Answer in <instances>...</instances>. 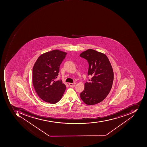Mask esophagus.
<instances>
[{
    "instance_id": "esophagus-1",
    "label": "esophagus",
    "mask_w": 147,
    "mask_h": 147,
    "mask_svg": "<svg viewBox=\"0 0 147 147\" xmlns=\"http://www.w3.org/2000/svg\"><path fill=\"white\" fill-rule=\"evenodd\" d=\"M69 85H70V87H74L76 86V84L74 83H69Z\"/></svg>"
}]
</instances>
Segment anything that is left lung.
<instances>
[{"label": "left lung", "instance_id": "8db88e82", "mask_svg": "<svg viewBox=\"0 0 147 147\" xmlns=\"http://www.w3.org/2000/svg\"><path fill=\"white\" fill-rule=\"evenodd\" d=\"M80 55L87 60L88 74L92 76L90 82L84 84L80 98L88 105L96 104L104 100L111 91L113 80L112 67L107 56L95 50L88 49Z\"/></svg>", "mask_w": 147, "mask_h": 147}]
</instances>
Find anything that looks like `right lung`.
Returning <instances> with one entry per match:
<instances>
[{"mask_svg":"<svg viewBox=\"0 0 147 147\" xmlns=\"http://www.w3.org/2000/svg\"><path fill=\"white\" fill-rule=\"evenodd\" d=\"M67 53L59 50L40 55L32 69V84L41 99L49 103H57L63 96L66 86L62 80H56L60 65Z\"/></svg>","mask_w":147,"mask_h":147,"instance_id":"right-lung-1","label":"right lung"}]
</instances>
